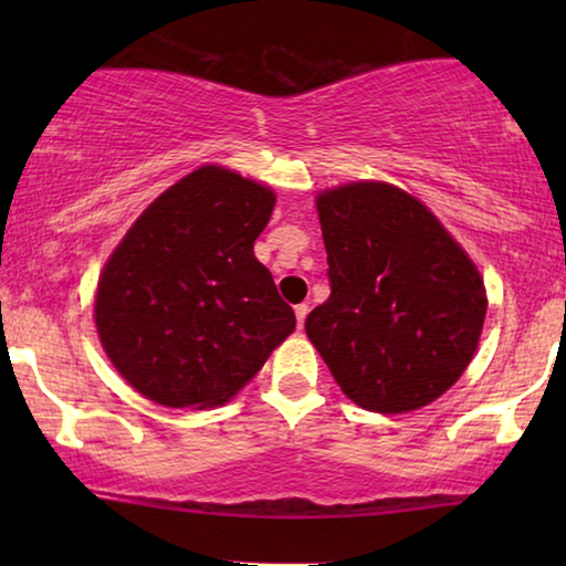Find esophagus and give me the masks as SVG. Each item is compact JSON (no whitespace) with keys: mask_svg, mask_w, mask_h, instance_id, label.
<instances>
[{"mask_svg":"<svg viewBox=\"0 0 566 566\" xmlns=\"http://www.w3.org/2000/svg\"><path fill=\"white\" fill-rule=\"evenodd\" d=\"M293 312H296L298 329H304V322H306V316H308V304H296V306H293Z\"/></svg>","mask_w":566,"mask_h":566,"instance_id":"obj_1","label":"esophagus"}]
</instances>
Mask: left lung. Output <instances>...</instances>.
Here are the masks:
<instances>
[{"instance_id": "obj_1", "label": "left lung", "mask_w": 566, "mask_h": 566, "mask_svg": "<svg viewBox=\"0 0 566 566\" xmlns=\"http://www.w3.org/2000/svg\"><path fill=\"white\" fill-rule=\"evenodd\" d=\"M329 298L306 335L347 399L370 412H412L459 381L474 358L486 291L436 216L386 182L316 198Z\"/></svg>"}]
</instances>
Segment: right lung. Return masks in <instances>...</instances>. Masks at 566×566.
Wrapping results in <instances>:
<instances>
[{
  "instance_id": "obj_1",
  "label": "right lung",
  "mask_w": 566,
  "mask_h": 566,
  "mask_svg": "<svg viewBox=\"0 0 566 566\" xmlns=\"http://www.w3.org/2000/svg\"><path fill=\"white\" fill-rule=\"evenodd\" d=\"M273 190L206 165L161 192L105 262L95 296L115 370L165 407H219L296 329L254 239Z\"/></svg>"
}]
</instances>
